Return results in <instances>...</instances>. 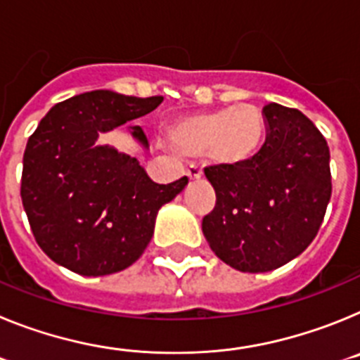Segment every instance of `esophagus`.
<instances>
[{
	"instance_id": "esophagus-1",
	"label": "esophagus",
	"mask_w": 360,
	"mask_h": 360,
	"mask_svg": "<svg viewBox=\"0 0 360 360\" xmlns=\"http://www.w3.org/2000/svg\"><path fill=\"white\" fill-rule=\"evenodd\" d=\"M187 176H189L191 182H196V180H200V178H202V169H200V167H196V165H191L189 169H187Z\"/></svg>"
}]
</instances>
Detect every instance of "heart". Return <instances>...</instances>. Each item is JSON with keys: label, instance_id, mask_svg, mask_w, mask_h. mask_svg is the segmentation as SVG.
<instances>
[{"label": "heart", "instance_id": "b5f03b06", "mask_svg": "<svg viewBox=\"0 0 360 360\" xmlns=\"http://www.w3.org/2000/svg\"><path fill=\"white\" fill-rule=\"evenodd\" d=\"M265 119L254 104L205 111L176 120L167 131L171 146L186 157L207 153L221 165H241L256 157L265 141Z\"/></svg>", "mask_w": 360, "mask_h": 360}]
</instances>
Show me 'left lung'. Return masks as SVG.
Wrapping results in <instances>:
<instances>
[{
	"label": "left lung",
	"mask_w": 360,
	"mask_h": 360,
	"mask_svg": "<svg viewBox=\"0 0 360 360\" xmlns=\"http://www.w3.org/2000/svg\"><path fill=\"white\" fill-rule=\"evenodd\" d=\"M266 139L252 160L211 165L216 205L202 221L212 252L240 272H269L307 249L332 196L330 149L299 110L263 108Z\"/></svg>",
	"instance_id": "8db88e82"
}]
</instances>
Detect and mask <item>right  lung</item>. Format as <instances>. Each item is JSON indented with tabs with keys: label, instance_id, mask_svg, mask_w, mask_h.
Wrapping results in <instances>:
<instances>
[{
	"label": "right lung",
	"instance_id": "add662e5",
	"mask_svg": "<svg viewBox=\"0 0 360 360\" xmlns=\"http://www.w3.org/2000/svg\"><path fill=\"white\" fill-rule=\"evenodd\" d=\"M164 97L95 90L56 104L28 139L21 200L34 238L57 265L81 276L115 274L142 256L162 205L187 186L155 184L141 162L101 133L151 113ZM129 133L148 149L141 126Z\"/></svg>",
	"mask_w": 360,
	"mask_h": 360
}]
</instances>
